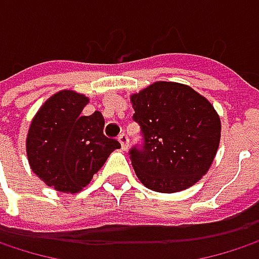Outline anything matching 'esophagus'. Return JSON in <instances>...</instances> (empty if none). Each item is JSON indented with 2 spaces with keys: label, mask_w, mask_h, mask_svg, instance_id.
Wrapping results in <instances>:
<instances>
[{
  "label": "esophagus",
  "mask_w": 259,
  "mask_h": 259,
  "mask_svg": "<svg viewBox=\"0 0 259 259\" xmlns=\"http://www.w3.org/2000/svg\"><path fill=\"white\" fill-rule=\"evenodd\" d=\"M118 141H120V144H121V148H123V150H127V147H129V136H127L126 133H121V135L118 136Z\"/></svg>",
  "instance_id": "esophagus-1"
}]
</instances>
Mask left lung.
Listing matches in <instances>:
<instances>
[{
	"label": "left lung",
	"instance_id": "1",
	"mask_svg": "<svg viewBox=\"0 0 259 259\" xmlns=\"http://www.w3.org/2000/svg\"><path fill=\"white\" fill-rule=\"evenodd\" d=\"M142 144L129 150L138 179L154 192L193 186L213 163L221 120L210 102L187 85L154 82L132 96Z\"/></svg>",
	"mask_w": 259,
	"mask_h": 259
}]
</instances>
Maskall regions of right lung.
Returning <instances> with one entry per match:
<instances>
[{
	"mask_svg": "<svg viewBox=\"0 0 259 259\" xmlns=\"http://www.w3.org/2000/svg\"><path fill=\"white\" fill-rule=\"evenodd\" d=\"M88 99L64 90L52 96L35 114L26 138V154L34 174L48 186L75 193L85 187L120 148L103 133L99 111L82 115Z\"/></svg>",
	"mask_w": 259,
	"mask_h": 259,
	"instance_id": "obj_1",
	"label": "right lung"
}]
</instances>
